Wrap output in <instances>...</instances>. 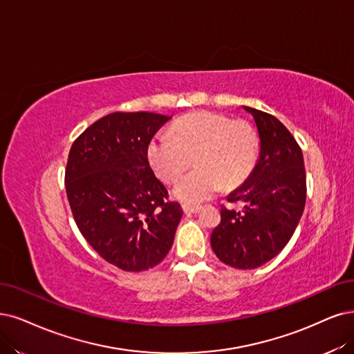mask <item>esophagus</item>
Instances as JSON below:
<instances>
[{
	"label": "esophagus",
	"instance_id": "esophagus-1",
	"mask_svg": "<svg viewBox=\"0 0 354 354\" xmlns=\"http://www.w3.org/2000/svg\"><path fill=\"white\" fill-rule=\"evenodd\" d=\"M184 208V213L185 214H194V213H198L201 210V205H191V204H184L182 205Z\"/></svg>",
	"mask_w": 354,
	"mask_h": 354
}]
</instances>
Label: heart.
I'll return each mask as SVG.
<instances>
[{
  "label": "heart",
  "mask_w": 354,
  "mask_h": 354,
  "mask_svg": "<svg viewBox=\"0 0 354 354\" xmlns=\"http://www.w3.org/2000/svg\"><path fill=\"white\" fill-rule=\"evenodd\" d=\"M259 151L257 129L246 121L210 112H192L174 125L172 134H156L147 159L166 184H172L192 165L197 169L178 180L176 198L187 204L212 198L225 185H241L254 170Z\"/></svg>",
  "instance_id": "1"
}]
</instances>
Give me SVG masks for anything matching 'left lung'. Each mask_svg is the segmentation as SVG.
I'll use <instances>...</instances> for the list:
<instances>
[{"mask_svg": "<svg viewBox=\"0 0 354 354\" xmlns=\"http://www.w3.org/2000/svg\"><path fill=\"white\" fill-rule=\"evenodd\" d=\"M257 124L259 160L251 176L221 204L220 223L212 233L217 258L239 270L268 263L290 241L306 203V172L302 149L276 116L243 106Z\"/></svg>", "mask_w": 354, "mask_h": 354, "instance_id": "8db88e82", "label": "left lung"}]
</instances>
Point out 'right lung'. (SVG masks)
<instances>
[{"label":"right lung","instance_id":"obj_1","mask_svg":"<svg viewBox=\"0 0 354 354\" xmlns=\"http://www.w3.org/2000/svg\"><path fill=\"white\" fill-rule=\"evenodd\" d=\"M169 120L113 112L86 128L68 153L65 191L75 225L104 261L124 271L163 261L182 217L147 159L149 142Z\"/></svg>","mask_w":354,"mask_h":354}]
</instances>
